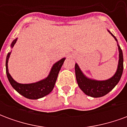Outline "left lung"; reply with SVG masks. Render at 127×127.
Here are the masks:
<instances>
[{
  "label": "left lung",
  "mask_w": 127,
  "mask_h": 127,
  "mask_svg": "<svg viewBox=\"0 0 127 127\" xmlns=\"http://www.w3.org/2000/svg\"><path fill=\"white\" fill-rule=\"evenodd\" d=\"M108 31V30H107ZM112 36L118 42L117 39L114 35L108 31ZM118 51H119V61L116 72L114 76L107 80L98 81V80L90 79L84 74L77 63L75 65V76L78 86L82 91L86 95L92 97L97 98L101 97L109 93L113 88H114L117 84L119 82L123 71V51L118 44Z\"/></svg>",
  "instance_id": "obj_1"
}]
</instances>
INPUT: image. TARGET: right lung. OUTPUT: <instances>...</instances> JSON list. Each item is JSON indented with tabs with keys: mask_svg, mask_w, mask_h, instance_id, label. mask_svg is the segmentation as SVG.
<instances>
[{
	"mask_svg": "<svg viewBox=\"0 0 127 127\" xmlns=\"http://www.w3.org/2000/svg\"><path fill=\"white\" fill-rule=\"evenodd\" d=\"M18 38L13 40L11 43V47H13L17 41ZM11 52H9L6 58V73L9 82L12 86V87L15 91L20 93L21 95L24 96L29 99H38L42 98L45 96L50 94L54 87L55 83L58 77V73L61 70V67L65 61V58H62L58 62H56L51 69L50 73L46 78L39 81L37 82L31 84H20L13 80L8 70V61L9 58L10 54Z\"/></svg>",
	"mask_w": 127,
	"mask_h": 127,
	"instance_id": "obj_1",
	"label": "right lung"
}]
</instances>
